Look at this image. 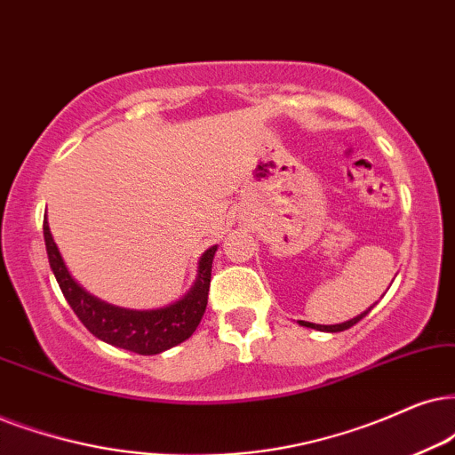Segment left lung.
Returning <instances> with one entry per match:
<instances>
[{"label":"left lung","instance_id":"1","mask_svg":"<svg viewBox=\"0 0 455 455\" xmlns=\"http://www.w3.org/2000/svg\"><path fill=\"white\" fill-rule=\"evenodd\" d=\"M373 307H370L365 310V313H361V315H356V317H353L350 321H344V323H336V325H317V323H308V321H300V325H304V327H313V330H319V331H330V333H336V331H344V330H348V327H353L355 323H359L361 319L365 317L367 313H370Z\"/></svg>","mask_w":455,"mask_h":455}]
</instances>
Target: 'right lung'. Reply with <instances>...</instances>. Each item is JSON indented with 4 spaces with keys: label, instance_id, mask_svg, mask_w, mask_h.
Returning <instances> with one entry per match:
<instances>
[{
    "label": "right lung",
    "instance_id": "obj_1",
    "mask_svg": "<svg viewBox=\"0 0 455 455\" xmlns=\"http://www.w3.org/2000/svg\"><path fill=\"white\" fill-rule=\"evenodd\" d=\"M44 239L50 268L56 281H59L62 296L67 298L68 307L73 308L79 321L99 340L138 355H159L164 350L176 347V344L185 342L197 330L205 307H208L212 262H214L218 245H212L210 250L201 254L195 283L180 300L161 308L136 310L115 307V304H108L100 298L88 294L71 277L59 251V245H56L50 233L48 218H44Z\"/></svg>",
    "mask_w": 455,
    "mask_h": 455
}]
</instances>
